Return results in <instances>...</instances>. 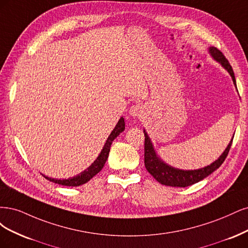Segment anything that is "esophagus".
Wrapping results in <instances>:
<instances>
[{
    "mask_svg": "<svg viewBox=\"0 0 248 248\" xmlns=\"http://www.w3.org/2000/svg\"><path fill=\"white\" fill-rule=\"evenodd\" d=\"M129 112H130V114H131L132 116H139V115L142 114V112H143V108H142L140 105H133V106L130 108Z\"/></svg>",
    "mask_w": 248,
    "mask_h": 248,
    "instance_id": "esophagus-1",
    "label": "esophagus"
}]
</instances>
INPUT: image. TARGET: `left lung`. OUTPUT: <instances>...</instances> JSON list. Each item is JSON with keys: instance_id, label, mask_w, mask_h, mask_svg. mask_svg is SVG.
<instances>
[{"instance_id": "8db88e82", "label": "left lung", "mask_w": 248, "mask_h": 248, "mask_svg": "<svg viewBox=\"0 0 248 248\" xmlns=\"http://www.w3.org/2000/svg\"><path fill=\"white\" fill-rule=\"evenodd\" d=\"M209 51L212 54L214 60H217L218 62H220L221 66L229 72L230 75L232 76V79H233L234 84L236 85L234 71L232 69V66L230 65V62L226 59L225 55H223L222 52L219 49H217V47H210ZM144 136H145L144 163H145L146 170L153 175L155 180H157L159 183H162V185L169 186H179V187H186V186L194 185V183H197L200 180H203L212 172L218 169V168L221 166V164L225 162L226 157L228 156V154L230 151L232 143H233V138H234V137L232 138L230 144L228 145L226 150L223 151V154L219 156V158L217 159L214 163H212L210 166H207L199 170L185 171V170L175 169V168L168 166L167 164L162 162L161 159L156 156L153 144H151L150 139L147 136V134L145 133V131H144Z\"/></svg>"}]
</instances>
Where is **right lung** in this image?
<instances>
[{"instance_id": "1", "label": "right lung", "mask_w": 248, "mask_h": 248, "mask_svg": "<svg viewBox=\"0 0 248 248\" xmlns=\"http://www.w3.org/2000/svg\"><path fill=\"white\" fill-rule=\"evenodd\" d=\"M124 117H121L116 126L114 127V130L108 137L105 145H104V148L101 151V154L98 156V158L95 159L92 166H90L89 169L83 171L81 174H79V175H77V176L69 178V179H53V178L46 177V176H44V175L43 176L46 179H48L49 181H52L54 183H58V185L65 186H79L84 185V183L91 180L94 176V175H97L103 169V167H104V165H105L107 158H108L110 146H111V144H112V141L117 137L119 134L124 132Z\"/></svg>"}]
</instances>
